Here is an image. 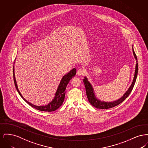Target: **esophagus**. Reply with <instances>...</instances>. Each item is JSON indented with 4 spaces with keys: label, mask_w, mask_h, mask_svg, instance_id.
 Returning <instances> with one entry per match:
<instances>
[{
    "label": "esophagus",
    "mask_w": 148,
    "mask_h": 148,
    "mask_svg": "<svg viewBox=\"0 0 148 148\" xmlns=\"http://www.w3.org/2000/svg\"><path fill=\"white\" fill-rule=\"evenodd\" d=\"M77 75H83L85 74V71L82 69H78L77 73Z\"/></svg>",
    "instance_id": "34e87169"
}]
</instances>
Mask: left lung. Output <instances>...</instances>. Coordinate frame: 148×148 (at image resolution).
<instances>
[{
    "label": "left lung",
    "mask_w": 148,
    "mask_h": 148,
    "mask_svg": "<svg viewBox=\"0 0 148 148\" xmlns=\"http://www.w3.org/2000/svg\"><path fill=\"white\" fill-rule=\"evenodd\" d=\"M133 51L134 57L136 60V67H135V72L134 79H133L132 84L130 86V88H129V89L127 90V91L124 94L123 97H122L121 98L118 99V100L114 101L113 102H109L108 103V102L101 101L99 100H98L95 98L92 87L90 84V83L88 81V79L86 77H84V79H83V82H84L85 87L86 96H87V98H88L89 103L94 107H95V108H97L98 109H109V108L114 107L115 106H118L120 103H121L124 100H125V99L127 98V97L129 95V94H130V92H132L133 88H134V84L135 83L137 75H138V61H137V57L134 52L133 49Z\"/></svg>",
    "instance_id": "obj_1"
}]
</instances>
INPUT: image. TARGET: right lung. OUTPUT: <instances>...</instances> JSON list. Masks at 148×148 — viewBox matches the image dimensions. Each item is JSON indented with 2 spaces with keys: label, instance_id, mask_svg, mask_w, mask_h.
<instances>
[{
  "label": "right lung",
  "instance_id": "1",
  "mask_svg": "<svg viewBox=\"0 0 148 148\" xmlns=\"http://www.w3.org/2000/svg\"><path fill=\"white\" fill-rule=\"evenodd\" d=\"M76 72H77L76 69L74 68L62 77V79L60 81V83L58 88V89L56 90V93L55 94L54 99L49 104L45 106H36L35 105H33L23 98V97L21 95V93L19 91L18 86L16 84V80L15 78V75H14V66H13V78H14L15 86V88H16L17 91L19 94V95H21V98L24 99V100L26 103H27L29 105L31 106L32 107L35 108L37 110H39L40 111L50 112H54V111L56 110V109H58L59 108H60V106H61L63 104L64 100L65 98V90L66 89L67 84L69 83L71 79L76 74Z\"/></svg>",
  "mask_w": 148,
  "mask_h": 148
}]
</instances>
